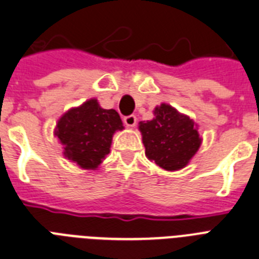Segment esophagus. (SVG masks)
I'll use <instances>...</instances> for the list:
<instances>
[{
	"mask_svg": "<svg viewBox=\"0 0 259 259\" xmlns=\"http://www.w3.org/2000/svg\"><path fill=\"white\" fill-rule=\"evenodd\" d=\"M123 121H124V124L127 128H134L135 125H136V116H135V115L125 116L124 119H123Z\"/></svg>",
	"mask_w": 259,
	"mask_h": 259,
	"instance_id": "1",
	"label": "esophagus"
}]
</instances>
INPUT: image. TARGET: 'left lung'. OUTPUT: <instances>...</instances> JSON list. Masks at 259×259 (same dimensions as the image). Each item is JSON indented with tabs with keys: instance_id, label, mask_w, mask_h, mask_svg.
Listing matches in <instances>:
<instances>
[{
	"instance_id": "left-lung-1",
	"label": "left lung",
	"mask_w": 259,
	"mask_h": 259,
	"mask_svg": "<svg viewBox=\"0 0 259 259\" xmlns=\"http://www.w3.org/2000/svg\"><path fill=\"white\" fill-rule=\"evenodd\" d=\"M152 120L139 123L145 156L165 170L187 166L202 143L197 124L166 103L153 110Z\"/></svg>"
}]
</instances>
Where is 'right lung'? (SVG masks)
I'll use <instances>...</instances> for the list:
<instances>
[{
  "instance_id": "1",
  "label": "right lung",
  "mask_w": 259,
  "mask_h": 259,
  "mask_svg": "<svg viewBox=\"0 0 259 259\" xmlns=\"http://www.w3.org/2000/svg\"><path fill=\"white\" fill-rule=\"evenodd\" d=\"M121 130L116 111L104 110L94 98L62 115L54 135L63 145L66 159L82 169L95 170L110 153L114 134Z\"/></svg>"
}]
</instances>
